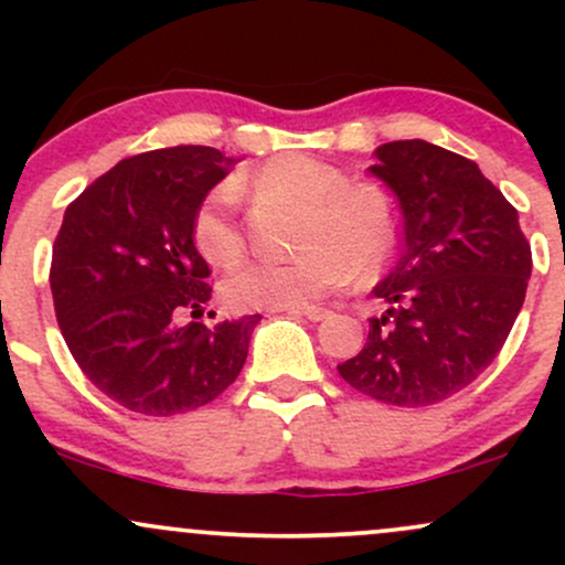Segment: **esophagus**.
<instances>
[{"mask_svg": "<svg viewBox=\"0 0 565 565\" xmlns=\"http://www.w3.org/2000/svg\"><path fill=\"white\" fill-rule=\"evenodd\" d=\"M287 313L305 316L308 321H323L329 316V310L319 308V305H302V308H287Z\"/></svg>", "mask_w": 565, "mask_h": 565, "instance_id": "34e87169", "label": "esophagus"}]
</instances>
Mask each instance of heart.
Here are the masks:
<instances>
[{"instance_id":"b5f03b06","label":"heart","mask_w":565,"mask_h":565,"mask_svg":"<svg viewBox=\"0 0 565 565\" xmlns=\"http://www.w3.org/2000/svg\"><path fill=\"white\" fill-rule=\"evenodd\" d=\"M257 183L302 204L289 260H246L223 281L236 310H287L321 300L361 276H377L398 246V215L387 191L372 180H350L345 170L308 153H284L257 172ZM193 242L212 265L242 255L236 188H212L193 215Z\"/></svg>"}]
</instances>
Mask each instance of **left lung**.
Masks as SVG:
<instances>
[{
  "instance_id": "8db88e82",
  "label": "left lung",
  "mask_w": 565,
  "mask_h": 565,
  "mask_svg": "<svg viewBox=\"0 0 565 565\" xmlns=\"http://www.w3.org/2000/svg\"><path fill=\"white\" fill-rule=\"evenodd\" d=\"M374 157L372 174L398 199L404 252L372 291L387 310L337 372L382 404L433 406L502 350L526 300L531 246L476 161L425 140L385 142Z\"/></svg>"
}]
</instances>
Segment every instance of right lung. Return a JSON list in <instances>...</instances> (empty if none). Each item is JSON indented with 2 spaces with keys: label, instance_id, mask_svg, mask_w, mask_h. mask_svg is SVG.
<instances>
[{
  "label": "right lung",
  "instance_id": "obj_1",
  "mask_svg": "<svg viewBox=\"0 0 565 565\" xmlns=\"http://www.w3.org/2000/svg\"><path fill=\"white\" fill-rule=\"evenodd\" d=\"M231 164L210 146L138 153L63 215L50 265L57 327L84 377L129 412H191L242 372L260 316L196 321L212 287L193 215ZM188 309L194 321L178 324Z\"/></svg>",
  "mask_w": 565,
  "mask_h": 565
}]
</instances>
